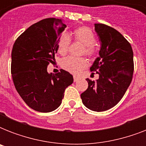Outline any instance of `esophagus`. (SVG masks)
<instances>
[{"mask_svg": "<svg viewBox=\"0 0 146 146\" xmlns=\"http://www.w3.org/2000/svg\"><path fill=\"white\" fill-rule=\"evenodd\" d=\"M73 80H74V82H77L78 80H79V78H78L77 76H73Z\"/></svg>", "mask_w": 146, "mask_h": 146, "instance_id": "esophagus-1", "label": "esophagus"}]
</instances>
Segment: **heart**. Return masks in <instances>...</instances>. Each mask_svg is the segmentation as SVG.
Listing matches in <instances>:
<instances>
[{
	"instance_id": "1",
	"label": "heart",
	"mask_w": 146,
	"mask_h": 146,
	"mask_svg": "<svg viewBox=\"0 0 146 146\" xmlns=\"http://www.w3.org/2000/svg\"><path fill=\"white\" fill-rule=\"evenodd\" d=\"M75 39L85 45V54L88 56H92L96 52V48L94 44L96 43V38L94 33L88 27L82 26L76 29L74 31ZM70 44V38L66 33H64L60 36L57 43V50L61 54H64L68 50ZM86 60L82 57H75L68 56L62 60V67L73 74H79L86 66Z\"/></svg>"
}]
</instances>
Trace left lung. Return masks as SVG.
Wrapping results in <instances>:
<instances>
[{"label": "left lung", "mask_w": 146, "mask_h": 146, "mask_svg": "<svg viewBox=\"0 0 146 146\" xmlns=\"http://www.w3.org/2000/svg\"><path fill=\"white\" fill-rule=\"evenodd\" d=\"M95 30L101 48L90 70L99 78L96 81L86 79L89 86L81 98L87 108L100 112L115 106L129 86L134 70L133 52L129 42L112 27L96 23Z\"/></svg>", "instance_id": "8db88e82"}]
</instances>
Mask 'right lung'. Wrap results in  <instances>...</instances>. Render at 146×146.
<instances>
[{
    "label": "right lung",
    "instance_id": "obj_1",
    "mask_svg": "<svg viewBox=\"0 0 146 146\" xmlns=\"http://www.w3.org/2000/svg\"><path fill=\"white\" fill-rule=\"evenodd\" d=\"M63 20L42 19L29 26L16 40L11 53V74L15 88L26 104L43 113L60 105L64 91L73 82L64 70L54 74L47 67L55 62L57 43L66 28Z\"/></svg>",
    "mask_w": 146,
    "mask_h": 146
}]
</instances>
